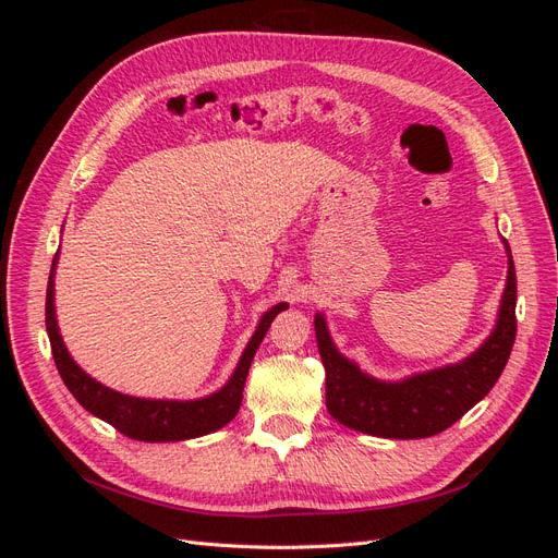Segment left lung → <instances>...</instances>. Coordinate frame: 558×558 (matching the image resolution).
Instances as JSON below:
<instances>
[{"label": "left lung", "instance_id": "left-lung-1", "mask_svg": "<svg viewBox=\"0 0 558 558\" xmlns=\"http://www.w3.org/2000/svg\"><path fill=\"white\" fill-rule=\"evenodd\" d=\"M508 281L494 332L468 359L435 367L402 381L365 375L337 351L324 314H316V344L326 367V408L347 428L391 440H418L453 426L492 391L517 337V275L508 242Z\"/></svg>", "mask_w": 558, "mask_h": 558}]
</instances>
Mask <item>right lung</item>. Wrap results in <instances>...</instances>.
Instances as JSON below:
<instances>
[{"instance_id":"right-lung-1","label":"right lung","mask_w":558,"mask_h":558,"mask_svg":"<svg viewBox=\"0 0 558 558\" xmlns=\"http://www.w3.org/2000/svg\"><path fill=\"white\" fill-rule=\"evenodd\" d=\"M56 263H58V253L53 258V267H50V279H48V291H46V330H48L50 351H53L58 373L64 386L72 391V396L83 404V410H88L97 418L107 421V424H111L118 433H123L132 437V440H142V442L191 440V437H199V435L223 428L228 421H232L234 414L240 412L242 391H244V381L248 375L251 361L256 356L269 324H272L279 312L289 310L286 302H279V305H275L272 310H267L263 314L260 324L248 340L238 367H234L232 377L228 379V384L221 388V391L199 400L134 398V396L118 393L113 388H107L105 384H99L97 379L83 373L70 356V351H66L58 328V318H56V289H53Z\"/></svg>"}]
</instances>
